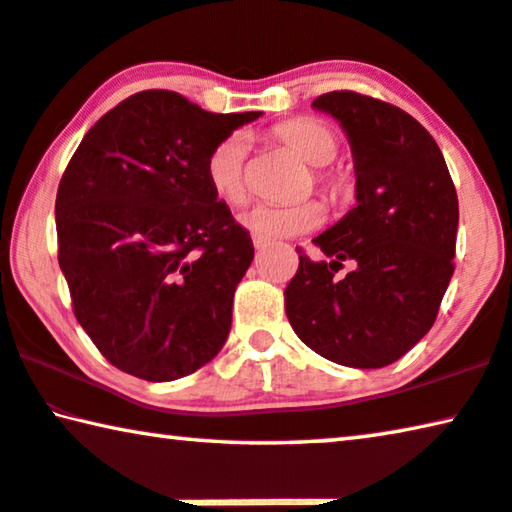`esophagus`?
Here are the masks:
<instances>
[{
  "label": "esophagus",
  "instance_id": "esophagus-1",
  "mask_svg": "<svg viewBox=\"0 0 512 512\" xmlns=\"http://www.w3.org/2000/svg\"><path fill=\"white\" fill-rule=\"evenodd\" d=\"M251 242H254V247L261 251V249H265L267 245H270V240H263V238H258V235H251Z\"/></svg>",
  "mask_w": 512,
  "mask_h": 512
}]
</instances>
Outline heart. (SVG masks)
<instances>
[{
    "mask_svg": "<svg viewBox=\"0 0 512 512\" xmlns=\"http://www.w3.org/2000/svg\"><path fill=\"white\" fill-rule=\"evenodd\" d=\"M277 135L304 162L313 164L318 169V180L332 199H338L345 192V178L325 171L322 167L336 157L338 139L336 132L327 123L318 119H295L277 128ZM247 144L249 139L245 132H233L226 139L212 148L206 160V176L219 199L238 206L249 194L247 178ZM325 219V210L318 201L293 203V206H272V203H256L240 215V224L251 235H258L263 240H281L302 235L306 231L318 229Z\"/></svg>",
    "mask_w": 512,
    "mask_h": 512,
    "instance_id": "obj_1",
    "label": "heart"
}]
</instances>
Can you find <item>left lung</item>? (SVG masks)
Wrapping results in <instances>:
<instances>
[{
  "label": "left lung",
  "mask_w": 512,
  "mask_h": 512,
  "mask_svg": "<svg viewBox=\"0 0 512 512\" xmlns=\"http://www.w3.org/2000/svg\"><path fill=\"white\" fill-rule=\"evenodd\" d=\"M355 160L357 206L313 238L332 261L300 254L286 316L334 364L382 368L430 332L453 277L458 194L437 141L410 114L355 91L322 93ZM343 260L353 272L335 277Z\"/></svg>",
  "instance_id": "obj_1"
}]
</instances>
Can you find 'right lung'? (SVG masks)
I'll return each instance as SVG.
<instances>
[{
	"mask_svg": "<svg viewBox=\"0 0 512 512\" xmlns=\"http://www.w3.org/2000/svg\"><path fill=\"white\" fill-rule=\"evenodd\" d=\"M258 116L139 91L109 109L70 157L54 206L59 267L77 322L121 371L178 380L229 338L254 242L212 192L206 160Z\"/></svg>",
	"mask_w": 512,
	"mask_h": 512,
	"instance_id": "obj_1",
	"label": "right lung"
}]
</instances>
